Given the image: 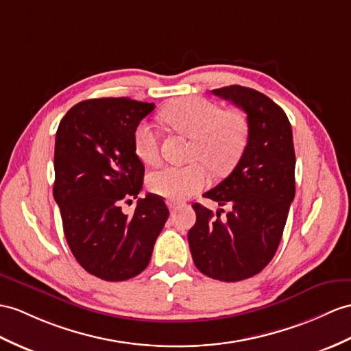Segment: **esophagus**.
<instances>
[{
  "label": "esophagus",
  "instance_id": "obj_1",
  "mask_svg": "<svg viewBox=\"0 0 351 351\" xmlns=\"http://www.w3.org/2000/svg\"><path fill=\"white\" fill-rule=\"evenodd\" d=\"M177 207H178V204H177V202H174V201H168V208H169L171 211H176V210H177Z\"/></svg>",
  "mask_w": 351,
  "mask_h": 351
}]
</instances>
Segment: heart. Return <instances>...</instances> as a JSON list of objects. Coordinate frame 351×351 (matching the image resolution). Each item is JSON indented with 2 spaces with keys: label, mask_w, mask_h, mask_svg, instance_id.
Instances as JSON below:
<instances>
[{
  "label": "heart",
  "mask_w": 351,
  "mask_h": 351,
  "mask_svg": "<svg viewBox=\"0 0 351 351\" xmlns=\"http://www.w3.org/2000/svg\"><path fill=\"white\" fill-rule=\"evenodd\" d=\"M164 122L192 138L189 158L199 159L213 173H226L240 160L249 138L245 117L234 110H221L216 102L199 97L174 101L162 111ZM135 155L146 165L159 162V135L149 123L134 134ZM208 183V173L199 162L186 167H164L149 177L152 192L169 201H184Z\"/></svg>",
  "instance_id": "b5f03b06"
}]
</instances>
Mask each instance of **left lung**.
<instances>
[{
	"mask_svg": "<svg viewBox=\"0 0 351 351\" xmlns=\"http://www.w3.org/2000/svg\"><path fill=\"white\" fill-rule=\"evenodd\" d=\"M247 113L249 138L241 159L223 182L205 192L225 217L193 204L196 221L187 234L193 262L220 281L250 278L274 258L295 198L293 135L286 113L263 93L238 86L213 90Z\"/></svg>",
	"mask_w": 351,
	"mask_h": 351,
	"instance_id": "1",
	"label": "left lung"
}]
</instances>
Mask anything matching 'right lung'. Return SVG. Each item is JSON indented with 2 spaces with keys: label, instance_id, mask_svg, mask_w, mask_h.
Masks as SVG:
<instances>
[{
  "label": "right lung",
  "instance_id": "add662e5",
  "mask_svg": "<svg viewBox=\"0 0 351 351\" xmlns=\"http://www.w3.org/2000/svg\"><path fill=\"white\" fill-rule=\"evenodd\" d=\"M153 108L131 98L86 99L58 126L53 196L64 234L75 261L101 280L123 281L146 269L169 216L153 193L136 201L132 216L122 211L143 187L134 134Z\"/></svg>",
  "mask_w": 351,
  "mask_h": 351
}]
</instances>
